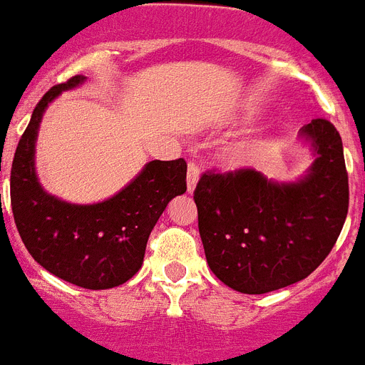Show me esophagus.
Segmentation results:
<instances>
[{
	"mask_svg": "<svg viewBox=\"0 0 365 365\" xmlns=\"http://www.w3.org/2000/svg\"><path fill=\"white\" fill-rule=\"evenodd\" d=\"M198 176H200V168H198L197 163H189L187 165V191L192 192L195 187H197V182H198Z\"/></svg>",
	"mask_w": 365,
	"mask_h": 365,
	"instance_id": "1",
	"label": "esophagus"
}]
</instances>
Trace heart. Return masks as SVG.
Wrapping results in <instances>:
<instances>
[{
    "label": "heart",
    "instance_id": "1",
    "mask_svg": "<svg viewBox=\"0 0 365 365\" xmlns=\"http://www.w3.org/2000/svg\"><path fill=\"white\" fill-rule=\"evenodd\" d=\"M262 155H263L262 145H258V143H245V145H240L230 150L226 159H228L230 167L241 168V167H252V165L259 163Z\"/></svg>",
    "mask_w": 365,
    "mask_h": 365
}]
</instances>
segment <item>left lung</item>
Here are the masks:
<instances>
[{"mask_svg": "<svg viewBox=\"0 0 365 365\" xmlns=\"http://www.w3.org/2000/svg\"><path fill=\"white\" fill-rule=\"evenodd\" d=\"M315 159L302 180L271 182L254 168L207 170L195 189L210 269L240 293L292 286L319 267L349 210V176L338 130L315 118L301 130Z\"/></svg>", "mask_w": 365, "mask_h": 365, "instance_id": "1", "label": "left lung"}]
</instances>
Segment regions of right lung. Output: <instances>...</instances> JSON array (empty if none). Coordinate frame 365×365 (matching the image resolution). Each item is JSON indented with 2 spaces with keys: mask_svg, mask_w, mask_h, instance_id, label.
Segmentation results:
<instances>
[{
  "mask_svg": "<svg viewBox=\"0 0 365 365\" xmlns=\"http://www.w3.org/2000/svg\"><path fill=\"white\" fill-rule=\"evenodd\" d=\"M83 81V76H73L36 103L12 159L11 206L18 234L36 263L73 286L109 289L140 269L150 232L168 202L187 191V163L182 158L150 161L130 185L98 204H68L48 195L35 174L38 125L51 100Z\"/></svg>",
  "mask_w": 365,
  "mask_h": 365,
  "instance_id": "obj_1",
  "label": "right lung"
}]
</instances>
